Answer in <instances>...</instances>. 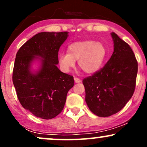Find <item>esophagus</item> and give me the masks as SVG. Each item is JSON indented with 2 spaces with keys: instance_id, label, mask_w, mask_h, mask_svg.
<instances>
[{
  "instance_id": "34e87169",
  "label": "esophagus",
  "mask_w": 147,
  "mask_h": 147,
  "mask_svg": "<svg viewBox=\"0 0 147 147\" xmlns=\"http://www.w3.org/2000/svg\"><path fill=\"white\" fill-rule=\"evenodd\" d=\"M74 79H75V83H77V84L80 83V82H82V81H81V79H79V78H77V77H75V78H74Z\"/></svg>"
}]
</instances>
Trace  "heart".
<instances>
[{
    "label": "heart",
    "instance_id": "1",
    "mask_svg": "<svg viewBox=\"0 0 147 147\" xmlns=\"http://www.w3.org/2000/svg\"><path fill=\"white\" fill-rule=\"evenodd\" d=\"M68 53L61 52L58 55L60 68L68 72L75 65L86 74H93L102 68L108 55L106 46L101 42L91 40L72 43L68 47Z\"/></svg>",
    "mask_w": 147,
    "mask_h": 147
}]
</instances>
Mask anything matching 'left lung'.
<instances>
[{
  "instance_id": "left-lung-1",
  "label": "left lung",
  "mask_w": 147,
  "mask_h": 147,
  "mask_svg": "<svg viewBox=\"0 0 147 147\" xmlns=\"http://www.w3.org/2000/svg\"><path fill=\"white\" fill-rule=\"evenodd\" d=\"M114 51L103 68L85 78V100L99 117H109L122 110L136 88L138 62L132 49L115 32L111 34Z\"/></svg>"
}]
</instances>
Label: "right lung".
Wrapping results in <instances>:
<instances>
[{"instance_id":"right-lung-1","label":"right lung","mask_w":147,"mask_h":147,"mask_svg":"<svg viewBox=\"0 0 147 147\" xmlns=\"http://www.w3.org/2000/svg\"><path fill=\"white\" fill-rule=\"evenodd\" d=\"M68 36V32L38 33L16 53L12 81L18 99L25 109L41 119H52L61 112L74 86L73 77L57 66L59 50ZM35 60L40 67L33 72Z\"/></svg>"}]
</instances>
